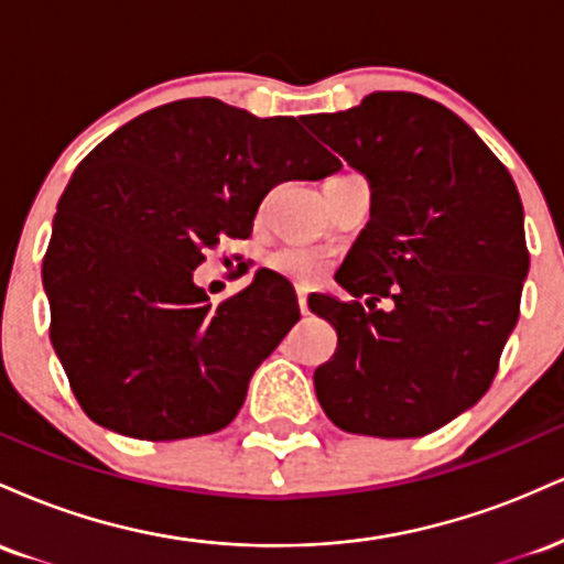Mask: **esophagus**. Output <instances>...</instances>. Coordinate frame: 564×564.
Listing matches in <instances>:
<instances>
[{"label": "esophagus", "mask_w": 564, "mask_h": 564, "mask_svg": "<svg viewBox=\"0 0 564 564\" xmlns=\"http://www.w3.org/2000/svg\"><path fill=\"white\" fill-rule=\"evenodd\" d=\"M296 304H300V313L307 315V291L302 286H296Z\"/></svg>", "instance_id": "obj_1"}]
</instances>
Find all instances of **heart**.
<instances>
[{
    "label": "heart",
    "instance_id": "b5f03b06",
    "mask_svg": "<svg viewBox=\"0 0 564 564\" xmlns=\"http://www.w3.org/2000/svg\"><path fill=\"white\" fill-rule=\"evenodd\" d=\"M270 264H273V270H278V273L300 278V281H313V278L321 275L323 268L321 257L315 251L302 249V246H289V249L275 251L270 257Z\"/></svg>",
    "mask_w": 564,
    "mask_h": 564
}]
</instances>
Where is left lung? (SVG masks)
<instances>
[{
  "mask_svg": "<svg viewBox=\"0 0 564 564\" xmlns=\"http://www.w3.org/2000/svg\"><path fill=\"white\" fill-rule=\"evenodd\" d=\"M307 127L373 191L371 223L336 273L352 300H307L336 332L315 392L352 435L424 437L488 392L520 318V193L471 127L430 97L373 93Z\"/></svg>",
  "mask_w": 564,
  "mask_h": 564,
  "instance_id": "left-lung-1",
  "label": "left lung"
}]
</instances>
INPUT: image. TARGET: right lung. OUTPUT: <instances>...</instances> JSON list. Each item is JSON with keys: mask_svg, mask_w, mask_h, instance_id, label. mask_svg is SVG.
<instances>
[{"mask_svg": "<svg viewBox=\"0 0 564 564\" xmlns=\"http://www.w3.org/2000/svg\"><path fill=\"white\" fill-rule=\"evenodd\" d=\"M339 166L296 119L215 97L166 102L102 140L57 200L42 264L50 339L82 411L151 443L228 426L300 304L270 273L212 304L193 270L223 238L251 236L270 187Z\"/></svg>", "mask_w": 564, "mask_h": 564, "instance_id": "right-lung-1", "label": "right lung"}]
</instances>
